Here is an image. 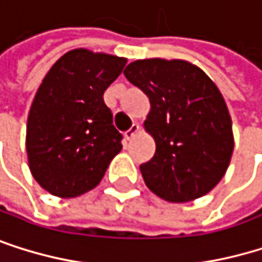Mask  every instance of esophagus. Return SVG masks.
Wrapping results in <instances>:
<instances>
[{"label": "esophagus", "instance_id": "1", "mask_svg": "<svg viewBox=\"0 0 262 262\" xmlns=\"http://www.w3.org/2000/svg\"><path fill=\"white\" fill-rule=\"evenodd\" d=\"M137 131H139V125H137V123H133V126H131V128H129V129L125 133V139H126V140L133 139V137L137 134Z\"/></svg>", "mask_w": 262, "mask_h": 262}]
</instances>
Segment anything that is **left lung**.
Masks as SVG:
<instances>
[{
    "mask_svg": "<svg viewBox=\"0 0 262 262\" xmlns=\"http://www.w3.org/2000/svg\"><path fill=\"white\" fill-rule=\"evenodd\" d=\"M123 75L150 100L143 126L156 151L140 165L147 187L172 203L206 195L224 178L234 147L231 117L217 85L181 59L134 60Z\"/></svg>",
    "mask_w": 262,
    "mask_h": 262,
    "instance_id": "obj_1",
    "label": "left lung"
}]
</instances>
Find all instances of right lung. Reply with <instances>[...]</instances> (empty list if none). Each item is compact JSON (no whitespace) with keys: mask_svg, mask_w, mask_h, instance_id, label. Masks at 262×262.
<instances>
[{"mask_svg":"<svg viewBox=\"0 0 262 262\" xmlns=\"http://www.w3.org/2000/svg\"><path fill=\"white\" fill-rule=\"evenodd\" d=\"M125 57L72 50L43 78L26 125L28 164L34 180L60 199L92 190L122 150L104 90L119 78Z\"/></svg>","mask_w":262,"mask_h":262,"instance_id":"1","label":"right lung"}]
</instances>
